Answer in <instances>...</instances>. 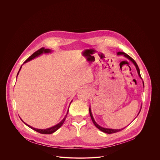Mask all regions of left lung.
<instances>
[{
    "mask_svg": "<svg viewBox=\"0 0 160 160\" xmlns=\"http://www.w3.org/2000/svg\"><path fill=\"white\" fill-rule=\"evenodd\" d=\"M117 55L118 56H120V55H123L124 57H126V58H128V59H129L133 64H134V65L135 66V67H136V70H137V71H138V75H139V76L140 77V78L142 79V77H141V73H140V70H139V67H138V64H137V63L136 62V61L132 58H131L129 55H128L127 54L125 53L124 52H118L117 53ZM143 87H144V83H143ZM141 110H140V111H139V113H138V115L139 114V113H140V112H141ZM89 115H90V116H91V120H92V122H93V123L96 126V127L97 128H98L99 130H101V131H102V132H105V133H107V134H112V133H115V132H119V131H122V130H123V129H124L126 127H124L123 128H122V129H110V128H103V127H102V126H99V124H98L96 122H95V120H94V118H93V116H92V113H91V107H89Z\"/></svg>",
    "mask_w": 160,
    "mask_h": 160,
    "instance_id": "obj_1",
    "label": "left lung"
}]
</instances>
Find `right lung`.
Segmentation results:
<instances>
[{"instance_id":"right-lung-1","label":"right lung","mask_w":160,"mask_h":160,"mask_svg":"<svg viewBox=\"0 0 160 160\" xmlns=\"http://www.w3.org/2000/svg\"><path fill=\"white\" fill-rule=\"evenodd\" d=\"M52 50H50V49H45V48H40V49H39L38 50H37V52H36L35 53H34L32 54L31 56H29L24 62V63L23 64H24V63H26V62H28V61H30L31 60H32V59H34V58H36L37 57H38V56H39L40 55H41V54H42L45 53V54H48V53H52ZM21 68H22V66H21V68H20V69H19V71H18V73H17V77H18V74H19V72L20 71V70H21ZM72 102V101H71V102ZM71 102L70 103V104H71ZM69 106H70V105H69ZM68 112H69V108H68V112H67V113H66V116L64 117V118L58 123V124H56V125H54L53 126H52V127H51V128H47V129H37V128H33V127H32V126H31L30 125H29V124H26L25 122H24V121L20 118V119L21 120V121L24 123V124H26V125H27L28 127H29L30 128H31V129H32L33 130H34V131H36L37 132H39V133H41V134H52V133H53L54 132L56 131H57L62 125V124L64 123V121H65V120H66V117H67V115H68Z\"/></svg>"}]
</instances>
